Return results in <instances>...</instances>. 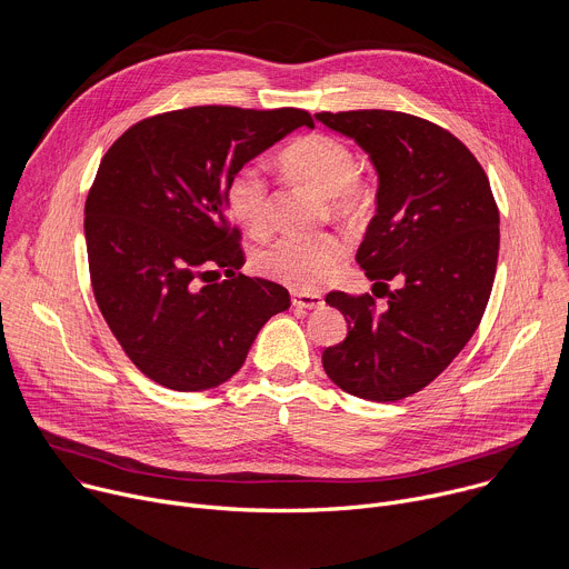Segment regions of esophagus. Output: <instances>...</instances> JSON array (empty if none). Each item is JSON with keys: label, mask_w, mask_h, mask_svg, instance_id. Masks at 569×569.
Wrapping results in <instances>:
<instances>
[{"label": "esophagus", "mask_w": 569, "mask_h": 569, "mask_svg": "<svg viewBox=\"0 0 569 569\" xmlns=\"http://www.w3.org/2000/svg\"><path fill=\"white\" fill-rule=\"evenodd\" d=\"M290 297H292V306H297V308H319L323 303L321 295H315V292L292 290Z\"/></svg>", "instance_id": "1"}]
</instances>
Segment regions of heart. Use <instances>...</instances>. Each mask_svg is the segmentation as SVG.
I'll use <instances>...</instances> for the list:
<instances>
[{"label": "heart", "instance_id": "obj_1", "mask_svg": "<svg viewBox=\"0 0 569 569\" xmlns=\"http://www.w3.org/2000/svg\"><path fill=\"white\" fill-rule=\"evenodd\" d=\"M281 167L299 182L327 196L329 209L340 218H358L371 202L369 187L356 176L358 161L347 143L331 134L310 132L290 141ZM229 216L250 233H263L270 222V184L257 164L238 167L222 191ZM347 242L331 231L281 233L254 252V268L283 286L310 290L342 261Z\"/></svg>", "mask_w": 569, "mask_h": 569}]
</instances>
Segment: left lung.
Here are the masks:
<instances>
[{"instance_id":"1","label":"left lung","mask_w":569,"mask_h":569,"mask_svg":"<svg viewBox=\"0 0 569 569\" xmlns=\"http://www.w3.org/2000/svg\"><path fill=\"white\" fill-rule=\"evenodd\" d=\"M315 119L353 137L378 171L376 216L356 261L373 295L387 297L378 310L369 292L327 295L349 333L323 351V371L358 398H408L459 356L489 303L500 250L489 178L466 143L428 119L391 110Z\"/></svg>"}]
</instances>
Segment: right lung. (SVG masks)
Here are the masks:
<instances>
[{
    "label": "right lung",
    "instance_id": "1",
    "mask_svg": "<svg viewBox=\"0 0 569 569\" xmlns=\"http://www.w3.org/2000/svg\"><path fill=\"white\" fill-rule=\"evenodd\" d=\"M299 126L315 123L297 108L196 106L141 119L103 154L86 202L92 290L150 380L176 391L222 385L263 323L290 308L283 286L238 272L246 252L222 191Z\"/></svg>",
    "mask_w": 569,
    "mask_h": 569
}]
</instances>
